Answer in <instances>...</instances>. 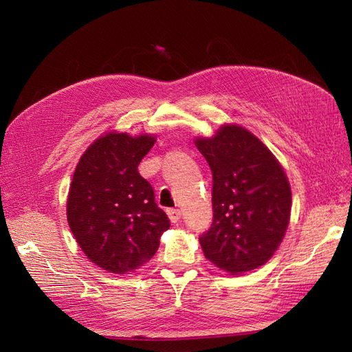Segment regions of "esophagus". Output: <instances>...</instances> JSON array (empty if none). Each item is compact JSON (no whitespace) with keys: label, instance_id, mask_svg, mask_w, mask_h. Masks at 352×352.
<instances>
[{"label":"esophagus","instance_id":"obj_1","mask_svg":"<svg viewBox=\"0 0 352 352\" xmlns=\"http://www.w3.org/2000/svg\"><path fill=\"white\" fill-rule=\"evenodd\" d=\"M167 216L172 220V223H177L180 220V210L177 208H168L167 210Z\"/></svg>","mask_w":352,"mask_h":352}]
</instances>
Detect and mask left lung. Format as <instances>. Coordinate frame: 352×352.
Returning a JSON list of instances; mask_svg holds the SVG:
<instances>
[{
    "instance_id": "obj_1",
    "label": "left lung",
    "mask_w": 352,
    "mask_h": 352,
    "mask_svg": "<svg viewBox=\"0 0 352 352\" xmlns=\"http://www.w3.org/2000/svg\"><path fill=\"white\" fill-rule=\"evenodd\" d=\"M195 145L212 173V223L199 238L204 255L230 274L260 267L289 225L292 194L283 167L239 124H223Z\"/></svg>"
}]
</instances>
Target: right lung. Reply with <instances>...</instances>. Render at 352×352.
I'll list each match as a JSON object with an SVG mask.
<instances>
[{"instance_id": "add662e5", "label": "right lung", "mask_w": 352, "mask_h": 352, "mask_svg": "<svg viewBox=\"0 0 352 352\" xmlns=\"http://www.w3.org/2000/svg\"><path fill=\"white\" fill-rule=\"evenodd\" d=\"M154 135L109 132L88 146L74 168L67 221L87 257L110 273L124 274L150 260L170 228L154 189L138 166Z\"/></svg>"}]
</instances>
